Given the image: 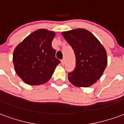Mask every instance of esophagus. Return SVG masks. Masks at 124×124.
Here are the masks:
<instances>
[{
	"instance_id": "esophagus-1",
	"label": "esophagus",
	"mask_w": 124,
	"mask_h": 124,
	"mask_svg": "<svg viewBox=\"0 0 124 124\" xmlns=\"http://www.w3.org/2000/svg\"><path fill=\"white\" fill-rule=\"evenodd\" d=\"M64 59H62V60H61V64H62V66H64Z\"/></svg>"
}]
</instances>
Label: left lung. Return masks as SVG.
Instances as JSON below:
<instances>
[{
  "label": "left lung",
  "mask_w": 124,
  "mask_h": 124,
  "mask_svg": "<svg viewBox=\"0 0 124 124\" xmlns=\"http://www.w3.org/2000/svg\"><path fill=\"white\" fill-rule=\"evenodd\" d=\"M64 38L72 46L76 66L68 73V80L78 87H88L96 82L107 66V54L104 46L90 32L84 28L63 32Z\"/></svg>",
  "instance_id": "1"
}]
</instances>
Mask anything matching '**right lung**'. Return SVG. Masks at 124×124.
Returning a JSON list of instances; mask_svg holds the SVG:
<instances>
[{
	"instance_id": "1",
	"label": "right lung",
	"mask_w": 124,
	"mask_h": 124,
	"mask_svg": "<svg viewBox=\"0 0 124 124\" xmlns=\"http://www.w3.org/2000/svg\"><path fill=\"white\" fill-rule=\"evenodd\" d=\"M55 33L39 29L18 45L13 53L16 73L29 85H40L51 78L56 66V50L52 46Z\"/></svg>"
}]
</instances>
